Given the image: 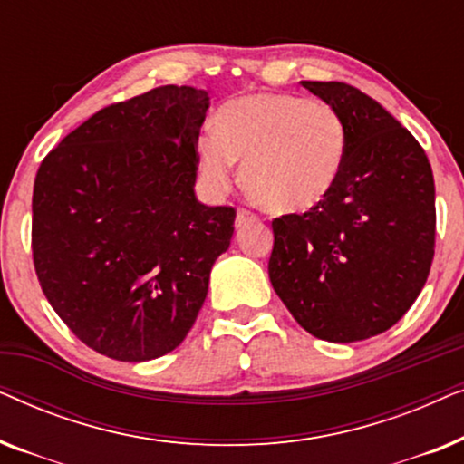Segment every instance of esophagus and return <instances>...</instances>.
Wrapping results in <instances>:
<instances>
[{"mask_svg":"<svg viewBox=\"0 0 464 464\" xmlns=\"http://www.w3.org/2000/svg\"><path fill=\"white\" fill-rule=\"evenodd\" d=\"M251 221H256V215L245 211V208H240V211L237 213V219H234V224H237V227H243L246 224H251Z\"/></svg>","mask_w":464,"mask_h":464,"instance_id":"34e87169","label":"esophagus"}]
</instances>
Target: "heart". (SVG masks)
Wrapping results in <instances>:
<instances>
[{"label":"heart","mask_w":464,"mask_h":464,"mask_svg":"<svg viewBox=\"0 0 464 464\" xmlns=\"http://www.w3.org/2000/svg\"><path fill=\"white\" fill-rule=\"evenodd\" d=\"M202 179L213 192L232 186L234 162L246 192L266 211L300 215L319 208L338 188L346 162L340 113L300 94L257 92L218 111L215 130L196 139Z\"/></svg>","instance_id":"obj_1"}]
</instances>
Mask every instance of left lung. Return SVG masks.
Returning a JSON list of instances; mask_svg holds the SVG:
<instances>
[{
    "instance_id": "obj_1",
    "label": "left lung",
    "mask_w": 464,
    "mask_h": 464,
    "mask_svg": "<svg viewBox=\"0 0 464 464\" xmlns=\"http://www.w3.org/2000/svg\"><path fill=\"white\" fill-rule=\"evenodd\" d=\"M302 86L340 113L346 162L319 208L272 221L270 283L294 319L327 342L395 325L435 256V181L420 143L378 101L344 82Z\"/></svg>"
}]
</instances>
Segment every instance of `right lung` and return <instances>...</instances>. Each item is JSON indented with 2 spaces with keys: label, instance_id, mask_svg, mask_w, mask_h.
Segmentation results:
<instances>
[{
  "label": "right lung",
  "instance_id": "obj_1",
  "mask_svg": "<svg viewBox=\"0 0 464 464\" xmlns=\"http://www.w3.org/2000/svg\"><path fill=\"white\" fill-rule=\"evenodd\" d=\"M211 92L160 86L105 107L44 158L31 246L44 295L86 346L158 359L192 329L232 207L196 198V139Z\"/></svg>",
  "mask_w": 464,
  "mask_h": 464
}]
</instances>
